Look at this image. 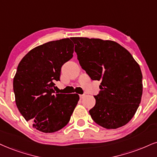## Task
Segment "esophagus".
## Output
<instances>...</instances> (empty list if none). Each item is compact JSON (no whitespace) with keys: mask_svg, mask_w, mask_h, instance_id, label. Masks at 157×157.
Here are the masks:
<instances>
[{"mask_svg":"<svg viewBox=\"0 0 157 157\" xmlns=\"http://www.w3.org/2000/svg\"><path fill=\"white\" fill-rule=\"evenodd\" d=\"M85 96V94H80V95H79V97H80V98L81 99H82L83 98H84V97Z\"/></svg>","mask_w":157,"mask_h":157,"instance_id":"esophagus-1","label":"esophagus"}]
</instances>
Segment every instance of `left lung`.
I'll return each mask as SVG.
<instances>
[{"label":"left lung","mask_w":157,"mask_h":157,"mask_svg":"<svg viewBox=\"0 0 157 157\" xmlns=\"http://www.w3.org/2000/svg\"><path fill=\"white\" fill-rule=\"evenodd\" d=\"M82 68L92 80L100 81L96 103L90 114L106 129H117L130 121L140 103V67L125 48L99 38H71Z\"/></svg>","instance_id":"obj_1"}]
</instances>
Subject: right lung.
Wrapping results in <instances>:
<instances>
[{
	"mask_svg": "<svg viewBox=\"0 0 157 157\" xmlns=\"http://www.w3.org/2000/svg\"><path fill=\"white\" fill-rule=\"evenodd\" d=\"M70 38L49 41L34 48L22 58L13 78V88L19 111L35 129L55 132L69 122L79 96L55 94L61 67L73 57Z\"/></svg>",
	"mask_w": 157,
	"mask_h": 157,
	"instance_id": "add662e5",
	"label": "right lung"
}]
</instances>
